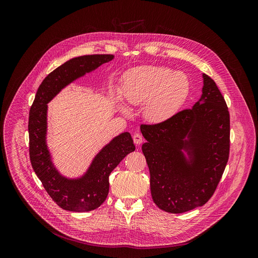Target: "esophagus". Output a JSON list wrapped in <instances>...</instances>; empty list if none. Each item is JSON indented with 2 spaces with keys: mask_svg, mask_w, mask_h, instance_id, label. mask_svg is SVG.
Listing matches in <instances>:
<instances>
[{
  "mask_svg": "<svg viewBox=\"0 0 258 258\" xmlns=\"http://www.w3.org/2000/svg\"><path fill=\"white\" fill-rule=\"evenodd\" d=\"M133 139H134V142H135V144L136 145H141L142 144V142H143V137L140 135V134H135L134 135V137H133Z\"/></svg>",
  "mask_w": 258,
  "mask_h": 258,
  "instance_id": "obj_1",
  "label": "esophagus"
}]
</instances>
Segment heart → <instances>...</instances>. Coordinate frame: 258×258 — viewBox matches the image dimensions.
<instances>
[{
	"instance_id": "1",
	"label": "heart",
	"mask_w": 258,
	"mask_h": 258,
	"mask_svg": "<svg viewBox=\"0 0 258 258\" xmlns=\"http://www.w3.org/2000/svg\"><path fill=\"white\" fill-rule=\"evenodd\" d=\"M189 91L190 84L185 73L155 65L130 70L123 79L122 87L126 102L139 105L144 101L143 115L154 123L173 117L186 102Z\"/></svg>"
}]
</instances>
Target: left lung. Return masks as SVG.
Masks as SVG:
<instances>
[{
	"label": "left lung",
	"mask_w": 258,
	"mask_h": 258,
	"mask_svg": "<svg viewBox=\"0 0 258 258\" xmlns=\"http://www.w3.org/2000/svg\"><path fill=\"white\" fill-rule=\"evenodd\" d=\"M202 95L190 109L157 124H142V151L154 203L170 213L204 205L222 178L230 153V114L214 81L202 75Z\"/></svg>",
	"instance_id": "1"
}]
</instances>
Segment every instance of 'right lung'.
<instances>
[{"mask_svg":"<svg viewBox=\"0 0 258 258\" xmlns=\"http://www.w3.org/2000/svg\"><path fill=\"white\" fill-rule=\"evenodd\" d=\"M113 58V55H86L68 60L42 82L29 110L31 166L50 197L65 210L85 212L98 208L107 198L110 173L136 147L131 134L122 133L103 147L85 174L68 178L53 164L47 146V104L66 86Z\"/></svg>","mask_w":258,"mask_h":258,"instance_id":"add662e5","label":"right lung"}]
</instances>
